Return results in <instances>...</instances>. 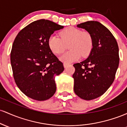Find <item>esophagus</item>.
Masks as SVG:
<instances>
[{
	"label": "esophagus",
	"instance_id": "obj_1",
	"mask_svg": "<svg viewBox=\"0 0 127 127\" xmlns=\"http://www.w3.org/2000/svg\"><path fill=\"white\" fill-rule=\"evenodd\" d=\"M69 64H70L69 63H64L63 64V65H64V68H65V67H67Z\"/></svg>",
	"mask_w": 127,
	"mask_h": 127
}]
</instances>
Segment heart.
Listing matches in <instances>:
<instances>
[{"label":"heart","instance_id":"1","mask_svg":"<svg viewBox=\"0 0 127 127\" xmlns=\"http://www.w3.org/2000/svg\"><path fill=\"white\" fill-rule=\"evenodd\" d=\"M60 38L51 36L48 44L51 51L55 54H60L68 46V51L60 57L63 62L68 63L78 61L81 57H87L93 48V38L88 32H82L75 27H68L60 33Z\"/></svg>","mask_w":127,"mask_h":127}]
</instances>
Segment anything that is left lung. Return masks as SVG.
<instances>
[{"instance_id": "left-lung-1", "label": "left lung", "mask_w": 127, "mask_h": 127, "mask_svg": "<svg viewBox=\"0 0 127 127\" xmlns=\"http://www.w3.org/2000/svg\"><path fill=\"white\" fill-rule=\"evenodd\" d=\"M77 27L91 34L93 45L88 58L73 64L74 91L80 98L91 100L103 95L114 81L119 66V48L111 32L98 21H87Z\"/></svg>"}]
</instances>
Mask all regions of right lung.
Masks as SVG:
<instances>
[{"label": "right lung", "instance_id": "obj_1", "mask_svg": "<svg viewBox=\"0 0 127 127\" xmlns=\"http://www.w3.org/2000/svg\"><path fill=\"white\" fill-rule=\"evenodd\" d=\"M64 26L47 20L32 22L18 33L12 45L11 63L15 82L33 100L44 101L56 91L55 77L63 72V64L52 53L48 41Z\"/></svg>", "mask_w": 127, "mask_h": 127}]
</instances>
